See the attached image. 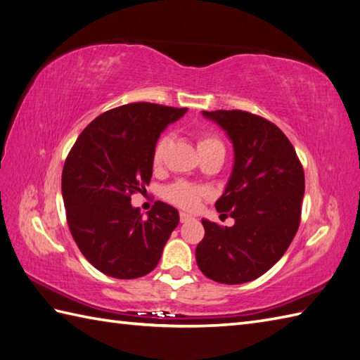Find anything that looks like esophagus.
<instances>
[{
    "label": "esophagus",
    "instance_id": "esophagus-1",
    "mask_svg": "<svg viewBox=\"0 0 360 360\" xmlns=\"http://www.w3.org/2000/svg\"><path fill=\"white\" fill-rule=\"evenodd\" d=\"M179 218H181V223H187V221H190L193 217L188 215V213H186V212H181L179 213Z\"/></svg>",
    "mask_w": 360,
    "mask_h": 360
}]
</instances>
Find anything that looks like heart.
Instances as JSON below:
<instances>
[{
	"label": "heart",
	"mask_w": 360,
	"mask_h": 360,
	"mask_svg": "<svg viewBox=\"0 0 360 360\" xmlns=\"http://www.w3.org/2000/svg\"><path fill=\"white\" fill-rule=\"evenodd\" d=\"M168 142H170V137L168 134L160 136L158 142L155 143V148H153L151 153V162L153 167L159 168L164 162L165 153L168 148ZM215 148H223V142L219 141V137L210 133H202L198 137V150L202 155V153L209 151V150H215ZM209 195V190L202 187V186H196V184H190V182L186 181H178L174 184L168 186L164 190V198L174 205H178L181 209L186 210H193L200 205L202 198Z\"/></svg>",
	"instance_id": "heart-1"
}]
</instances>
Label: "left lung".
I'll list each match as a JSON object with an SVG mask.
<instances>
[{
    "mask_svg": "<svg viewBox=\"0 0 360 360\" xmlns=\"http://www.w3.org/2000/svg\"><path fill=\"white\" fill-rule=\"evenodd\" d=\"M227 133L235 162L223 196L232 227L201 219L205 235L196 246L201 272L226 285L262 277L278 262L300 226L304 173L281 129L264 117L240 110L202 111Z\"/></svg>",
    "mask_w": 360,
    "mask_h": 360,
    "instance_id": "8db88e82",
    "label": "left lung"
}]
</instances>
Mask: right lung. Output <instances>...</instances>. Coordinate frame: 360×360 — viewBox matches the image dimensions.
Wrapping results in <instances>:
<instances>
[{"label": "right lung", "instance_id": "obj_1", "mask_svg": "<svg viewBox=\"0 0 360 360\" xmlns=\"http://www.w3.org/2000/svg\"><path fill=\"white\" fill-rule=\"evenodd\" d=\"M186 112L148 102L117 106L83 129L65 160L68 226L83 257L105 275L131 280L151 272L179 223L178 210L162 201L143 218L131 195L150 184L160 133Z\"/></svg>", "mask_w": 360, "mask_h": 360}]
</instances>
